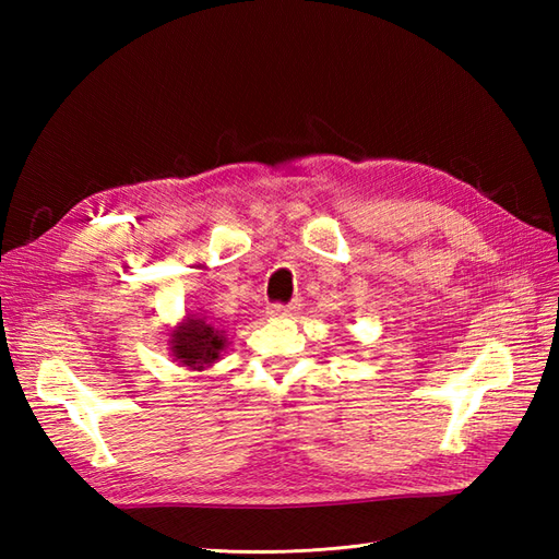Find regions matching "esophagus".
<instances>
[{
  "instance_id": "esophagus-1",
  "label": "esophagus",
  "mask_w": 559,
  "mask_h": 559,
  "mask_svg": "<svg viewBox=\"0 0 559 559\" xmlns=\"http://www.w3.org/2000/svg\"><path fill=\"white\" fill-rule=\"evenodd\" d=\"M293 310H295L293 305H283V302L269 305V314H271V317H286V314H290Z\"/></svg>"
}]
</instances>
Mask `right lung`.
Listing matches in <instances>:
<instances>
[{"instance_id":"1","label":"right lung","mask_w":559,"mask_h":559,"mask_svg":"<svg viewBox=\"0 0 559 559\" xmlns=\"http://www.w3.org/2000/svg\"><path fill=\"white\" fill-rule=\"evenodd\" d=\"M170 343L177 360L199 370V367L218 360V355L225 346V338L218 331H213V326L206 324L204 319H187V324L173 331Z\"/></svg>"}]
</instances>
